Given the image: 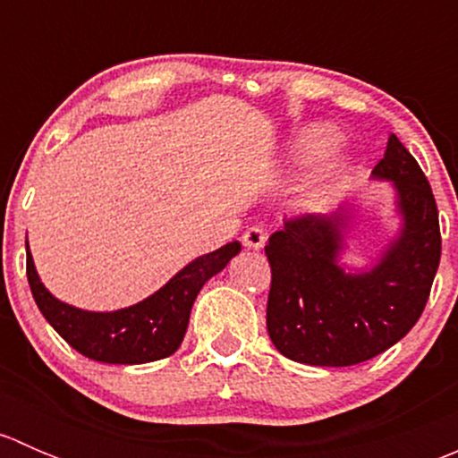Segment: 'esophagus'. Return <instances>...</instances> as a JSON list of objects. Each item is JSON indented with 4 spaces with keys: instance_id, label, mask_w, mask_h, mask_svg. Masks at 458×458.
Listing matches in <instances>:
<instances>
[{
    "instance_id": "34e87169",
    "label": "esophagus",
    "mask_w": 458,
    "mask_h": 458,
    "mask_svg": "<svg viewBox=\"0 0 458 458\" xmlns=\"http://www.w3.org/2000/svg\"><path fill=\"white\" fill-rule=\"evenodd\" d=\"M266 230H263V225H259V224H255V225H250V228L246 230V233H243V237H242V242H243V246L246 248H252V250H259V248H263V243H266Z\"/></svg>"
}]
</instances>
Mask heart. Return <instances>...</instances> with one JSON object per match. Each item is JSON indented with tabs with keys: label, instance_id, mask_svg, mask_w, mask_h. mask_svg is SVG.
<instances>
[{
	"label": "heart",
	"instance_id": "1",
	"mask_svg": "<svg viewBox=\"0 0 458 458\" xmlns=\"http://www.w3.org/2000/svg\"><path fill=\"white\" fill-rule=\"evenodd\" d=\"M336 146V135L330 128H315V131H308L306 135L299 141V152L308 159H315V157L326 155L332 148ZM321 197V195H317Z\"/></svg>",
	"mask_w": 458,
	"mask_h": 458
}]
</instances>
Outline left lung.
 Segmentation results:
<instances>
[{
	"label": "left lung",
	"mask_w": 458,
	"mask_h": 458,
	"mask_svg": "<svg viewBox=\"0 0 458 458\" xmlns=\"http://www.w3.org/2000/svg\"><path fill=\"white\" fill-rule=\"evenodd\" d=\"M374 177L392 179L405 216L372 272L344 275L339 215H297L266 246L272 281L266 323L284 357L306 366H357L403 339L423 315L441 261L438 210L421 165L390 135Z\"/></svg>",
	"instance_id": "left-lung-1"
}]
</instances>
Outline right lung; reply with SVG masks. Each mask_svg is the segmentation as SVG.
Instances as JSON below:
<instances>
[{
  "mask_svg": "<svg viewBox=\"0 0 458 458\" xmlns=\"http://www.w3.org/2000/svg\"><path fill=\"white\" fill-rule=\"evenodd\" d=\"M239 250L242 243L233 242L195 259L152 297L117 312H86L57 301L37 276L30 252H26V275L37 308L71 348L92 361L137 366L170 357L182 345L203 284Z\"/></svg>",
  "mask_w": 458,
  "mask_h": 458,
  "instance_id": "obj_1",
  "label": "right lung"
}]
</instances>
